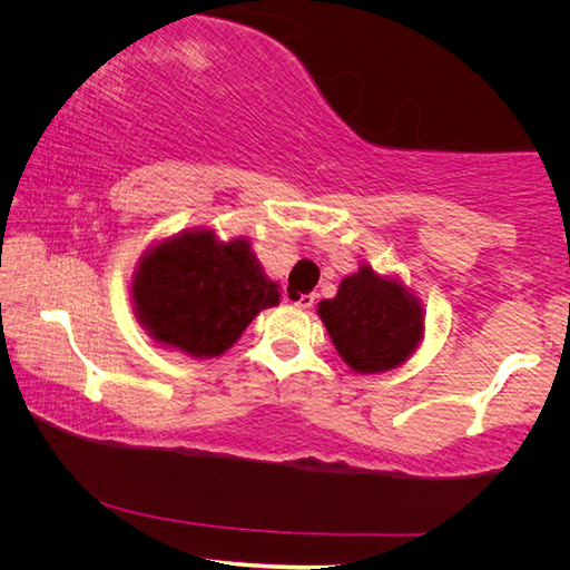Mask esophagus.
Instances as JSON below:
<instances>
[{
  "mask_svg": "<svg viewBox=\"0 0 570 570\" xmlns=\"http://www.w3.org/2000/svg\"><path fill=\"white\" fill-rule=\"evenodd\" d=\"M287 302L292 306L302 308V312H306V308L314 306V295H292V292H287Z\"/></svg>",
  "mask_w": 570,
  "mask_h": 570,
  "instance_id": "obj_1",
  "label": "esophagus"
}]
</instances>
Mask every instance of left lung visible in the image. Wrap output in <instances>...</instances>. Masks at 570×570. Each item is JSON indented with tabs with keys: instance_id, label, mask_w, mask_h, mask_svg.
Instances as JSON below:
<instances>
[{
	"instance_id": "8db88e82",
	"label": "left lung",
	"mask_w": 570,
	"mask_h": 570,
	"mask_svg": "<svg viewBox=\"0 0 570 570\" xmlns=\"http://www.w3.org/2000/svg\"><path fill=\"white\" fill-rule=\"evenodd\" d=\"M318 318L340 358L354 373L404 366L425 337V312L416 292L396 273L361 264L344 275L337 295L318 302Z\"/></svg>"
}]
</instances>
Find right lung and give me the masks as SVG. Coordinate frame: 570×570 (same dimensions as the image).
Masks as SVG:
<instances>
[{
    "instance_id": "1",
    "label": "right lung",
    "mask_w": 570,
    "mask_h": 570,
    "mask_svg": "<svg viewBox=\"0 0 570 570\" xmlns=\"http://www.w3.org/2000/svg\"><path fill=\"white\" fill-rule=\"evenodd\" d=\"M130 304L154 344L193 358H216L264 308L281 304L247 237L183 228L145 249L130 275Z\"/></svg>"
}]
</instances>
